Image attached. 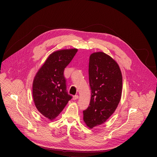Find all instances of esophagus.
<instances>
[{"label": "esophagus", "instance_id": "1", "mask_svg": "<svg viewBox=\"0 0 157 157\" xmlns=\"http://www.w3.org/2000/svg\"><path fill=\"white\" fill-rule=\"evenodd\" d=\"M79 98V96H78V95H76V96H73V100H76V99H78Z\"/></svg>", "mask_w": 157, "mask_h": 157}]
</instances>
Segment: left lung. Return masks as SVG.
Instances as JSON below:
<instances>
[{
  "mask_svg": "<svg viewBox=\"0 0 157 157\" xmlns=\"http://www.w3.org/2000/svg\"><path fill=\"white\" fill-rule=\"evenodd\" d=\"M89 80L91 89L89 106L83 111V120L90 128L105 122L120 102L122 76L118 64L104 52L91 55Z\"/></svg>",
  "mask_w": 157,
  "mask_h": 157,
  "instance_id": "1",
  "label": "left lung"
}]
</instances>
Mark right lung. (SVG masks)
Segmentation results:
<instances>
[{
    "mask_svg": "<svg viewBox=\"0 0 157 157\" xmlns=\"http://www.w3.org/2000/svg\"><path fill=\"white\" fill-rule=\"evenodd\" d=\"M77 52L74 48L53 52L35 76L32 89L35 105L50 120L55 119L72 98L66 91L64 70Z\"/></svg>",
    "mask_w": 157,
    "mask_h": 157,
    "instance_id": "right-lung-1",
    "label": "right lung"
}]
</instances>
